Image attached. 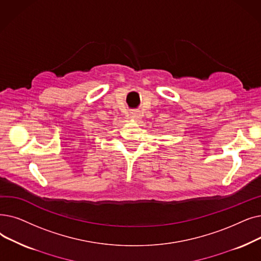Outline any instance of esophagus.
<instances>
[{"label": "esophagus", "instance_id": "esophagus-1", "mask_svg": "<svg viewBox=\"0 0 261 261\" xmlns=\"http://www.w3.org/2000/svg\"><path fill=\"white\" fill-rule=\"evenodd\" d=\"M131 118L134 119V120H137V121L140 120L142 118L141 112L140 111H133V112H131Z\"/></svg>", "mask_w": 261, "mask_h": 261}]
</instances>
